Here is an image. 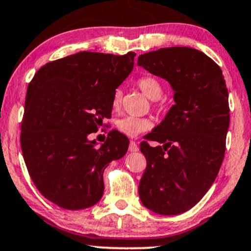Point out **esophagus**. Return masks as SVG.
<instances>
[{"label": "esophagus", "mask_w": 251, "mask_h": 251, "mask_svg": "<svg viewBox=\"0 0 251 251\" xmlns=\"http://www.w3.org/2000/svg\"><path fill=\"white\" fill-rule=\"evenodd\" d=\"M128 151H129V152H138V151H139V146H138V144L135 143V141H133V140L129 141Z\"/></svg>", "instance_id": "1"}]
</instances>
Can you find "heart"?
Returning a JSON list of instances; mask_svg holds the SVG:
<instances>
[{
  "label": "heart",
  "mask_w": 251,
  "mask_h": 251,
  "mask_svg": "<svg viewBox=\"0 0 251 251\" xmlns=\"http://www.w3.org/2000/svg\"><path fill=\"white\" fill-rule=\"evenodd\" d=\"M137 85L139 89L144 92L152 100H156L162 95V86L160 81L154 77L151 76H143L137 80ZM122 99H123V91L120 89H117L113 92L112 100L111 105L114 111H118L122 106ZM153 123L150 118L145 117H133V116H126L120 118L117 120V128L118 131L122 132L123 134L127 135V137L134 138L138 137L139 134L143 132L149 131L152 128Z\"/></svg>",
  "instance_id": "b5f03b06"
}]
</instances>
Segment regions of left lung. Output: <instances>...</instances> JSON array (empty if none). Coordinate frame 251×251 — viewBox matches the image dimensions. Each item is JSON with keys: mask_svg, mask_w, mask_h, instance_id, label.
<instances>
[{"mask_svg": "<svg viewBox=\"0 0 251 251\" xmlns=\"http://www.w3.org/2000/svg\"><path fill=\"white\" fill-rule=\"evenodd\" d=\"M138 65L167 80L175 101L140 144L147 166L139 196L152 212L176 215L203 198L221 168L230 120L227 85L220 66L192 48L151 51L138 57Z\"/></svg>", "mask_w": 251, "mask_h": 251, "instance_id": "obj_1", "label": "left lung"}]
</instances>
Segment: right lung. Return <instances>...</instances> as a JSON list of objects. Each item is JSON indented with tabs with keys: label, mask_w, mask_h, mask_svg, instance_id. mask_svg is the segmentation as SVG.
Wrapping results in <instances>:
<instances>
[{
	"label": "right lung",
	"mask_w": 251,
	"mask_h": 251,
	"mask_svg": "<svg viewBox=\"0 0 251 251\" xmlns=\"http://www.w3.org/2000/svg\"><path fill=\"white\" fill-rule=\"evenodd\" d=\"M134 56L83 51L47 63L29 83L21 149L36 188L57 206L96 204L104 170L127 152L129 140L118 131L99 147L87 137L111 118L113 92L133 69Z\"/></svg>",
	"instance_id": "1"
}]
</instances>
